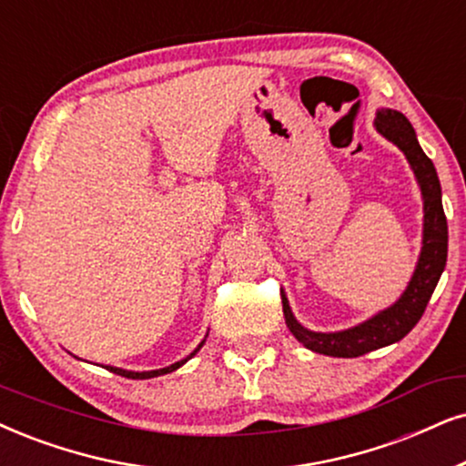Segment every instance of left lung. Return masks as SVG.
<instances>
[{"mask_svg": "<svg viewBox=\"0 0 466 466\" xmlns=\"http://www.w3.org/2000/svg\"><path fill=\"white\" fill-rule=\"evenodd\" d=\"M374 127L382 137L396 144L404 152L406 161L413 169L417 185H420L423 199V232H421V251L417 258L413 277H410L406 290L390 308L374 314L359 325L344 329V331L322 333L309 331L297 320L288 303V297L281 292L284 303V318L290 333L305 349L320 352L327 357H361L370 350H379L382 346L396 344L413 329L426 309V305L437 288L441 273L447 262V219L441 202V182L434 169V163L421 150L417 141L415 128L406 120L404 114L396 109H379L374 117Z\"/></svg>", "mask_w": 466, "mask_h": 466, "instance_id": "left-lung-1", "label": "left lung"}]
</instances>
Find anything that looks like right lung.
Listing matches in <instances>:
<instances>
[{
    "label": "right lung",
    "instance_id": "1",
    "mask_svg": "<svg viewBox=\"0 0 466 466\" xmlns=\"http://www.w3.org/2000/svg\"><path fill=\"white\" fill-rule=\"evenodd\" d=\"M206 338H208V335H206ZM206 338L199 341V346L196 350L191 352L189 357H185V359H180V361H176V363H172V365H167V368H161V370H150V372H133V370H122V368H114V365H107V370L109 372H114V374H120V376H125V379H135V380H144V379H155V376H163V374H169V372H174V370H178L180 365H185L187 361H189V359L193 357V355H198V350L202 349L204 346V341H206Z\"/></svg>",
    "mask_w": 466,
    "mask_h": 466
}]
</instances>
